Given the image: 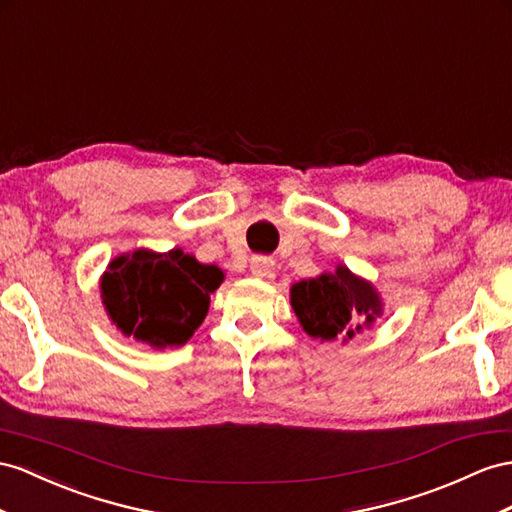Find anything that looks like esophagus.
<instances>
[{"mask_svg": "<svg viewBox=\"0 0 512 512\" xmlns=\"http://www.w3.org/2000/svg\"><path fill=\"white\" fill-rule=\"evenodd\" d=\"M272 266H274V261L270 257H253L251 259V272L255 274V277H268V274L272 272Z\"/></svg>", "mask_w": 512, "mask_h": 512, "instance_id": "obj_1", "label": "esophagus"}]
</instances>
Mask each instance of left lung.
<instances>
[{"instance_id": "1", "label": "left lung", "mask_w": 512, "mask_h": 512, "mask_svg": "<svg viewBox=\"0 0 512 512\" xmlns=\"http://www.w3.org/2000/svg\"><path fill=\"white\" fill-rule=\"evenodd\" d=\"M292 307L303 329L322 342L337 335L348 339L381 313V300L370 283L357 279L348 268L320 274L292 287Z\"/></svg>"}]
</instances>
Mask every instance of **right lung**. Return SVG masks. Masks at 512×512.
<instances>
[{
    "label": "right lung",
    "instance_id": "1",
    "mask_svg": "<svg viewBox=\"0 0 512 512\" xmlns=\"http://www.w3.org/2000/svg\"><path fill=\"white\" fill-rule=\"evenodd\" d=\"M220 281V268L199 264L179 248L166 255L136 251L112 261L101 296L125 335L166 348L186 344L199 329Z\"/></svg>",
    "mask_w": 512,
    "mask_h": 512
}]
</instances>
